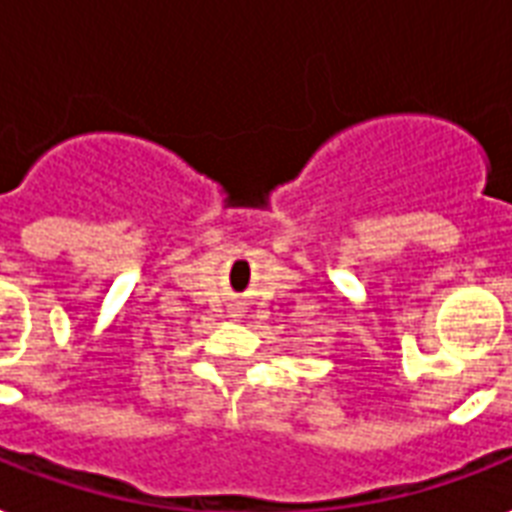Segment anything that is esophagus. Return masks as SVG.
<instances>
[{
  "label": "esophagus",
  "mask_w": 512,
  "mask_h": 512,
  "mask_svg": "<svg viewBox=\"0 0 512 512\" xmlns=\"http://www.w3.org/2000/svg\"><path fill=\"white\" fill-rule=\"evenodd\" d=\"M229 318H243V304H240V301H232V304H229Z\"/></svg>",
  "instance_id": "obj_1"
}]
</instances>
